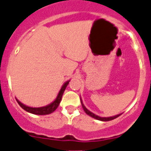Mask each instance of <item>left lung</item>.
Instances as JSON below:
<instances>
[{"mask_svg":"<svg viewBox=\"0 0 151 151\" xmlns=\"http://www.w3.org/2000/svg\"><path fill=\"white\" fill-rule=\"evenodd\" d=\"M81 105H82V107H83V110H84V112H86V114L90 116H91L92 118H94L95 119H97V120H99V121H103V122H107V121H111V120H113V119H116L119 116V115H121V114H119L117 115H115V116H111V117H100V116H98V115H95L93 112H91L90 111H89L85 107V106L83 105V102H82V99H81Z\"/></svg>","mask_w":151,"mask_h":151,"instance_id":"left-lung-1","label":"left lung"}]
</instances>
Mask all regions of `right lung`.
Masks as SVG:
<instances>
[{"label": "right lung", "instance_id": "add662e5", "mask_svg": "<svg viewBox=\"0 0 151 151\" xmlns=\"http://www.w3.org/2000/svg\"><path fill=\"white\" fill-rule=\"evenodd\" d=\"M70 81H67L65 82L63 86H61V90H60L59 93L58 94L57 97L55 100L52 102V103H50L49 105L48 106H42V107H38V108H35V107H29V106H27L26 105L23 104V103L19 102L17 99V101L18 104L25 111H27V112H29V113H32V114H35V115H48V114H51L52 112H53L56 109L58 108V106H59L60 104V102L61 100V97H62V95L64 93V92H65V89H66L67 86L68 84L69 83Z\"/></svg>", "mask_w": 151, "mask_h": 151}]
</instances>
